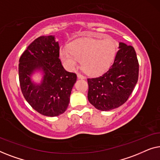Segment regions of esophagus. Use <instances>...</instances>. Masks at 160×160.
Wrapping results in <instances>:
<instances>
[{"instance_id":"34e87169","label":"esophagus","mask_w":160,"mask_h":160,"mask_svg":"<svg viewBox=\"0 0 160 160\" xmlns=\"http://www.w3.org/2000/svg\"><path fill=\"white\" fill-rule=\"evenodd\" d=\"M77 76H78V78H84V76H83L82 74H81V73H77Z\"/></svg>"}]
</instances>
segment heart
<instances>
[{
	"label": "heart",
	"instance_id": "1",
	"mask_svg": "<svg viewBox=\"0 0 160 160\" xmlns=\"http://www.w3.org/2000/svg\"><path fill=\"white\" fill-rule=\"evenodd\" d=\"M117 46L111 37L103 40L85 38L74 41L69 47H62L61 58L69 69H73L82 60L84 71L90 75L102 73L114 58Z\"/></svg>",
	"mask_w": 160,
	"mask_h": 160
}]
</instances>
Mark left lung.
<instances>
[{
	"label": "left lung",
	"instance_id": "left-lung-1",
	"mask_svg": "<svg viewBox=\"0 0 160 160\" xmlns=\"http://www.w3.org/2000/svg\"><path fill=\"white\" fill-rule=\"evenodd\" d=\"M119 49L108 71L87 78L88 100L98 110L109 111L123 105L138 79L139 64L132 46L119 43Z\"/></svg>",
	"mask_w": 160,
	"mask_h": 160
}]
</instances>
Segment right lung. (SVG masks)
I'll list each match as a JSON object with an SVG mask.
<instances>
[{
	"mask_svg": "<svg viewBox=\"0 0 160 160\" xmlns=\"http://www.w3.org/2000/svg\"><path fill=\"white\" fill-rule=\"evenodd\" d=\"M58 41L52 36H40L32 41L19 60V80L22 95L34 110L47 117L62 114L68 106L72 88L77 76L64 69ZM41 68L42 83L34 85L30 74Z\"/></svg>",
	"mask_w": 160,
	"mask_h": 160,
	"instance_id": "add662e5",
	"label": "right lung"
}]
</instances>
